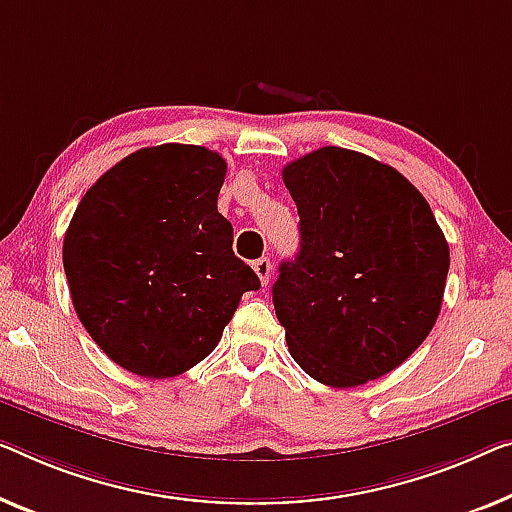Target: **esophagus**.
<instances>
[{
	"label": "esophagus",
	"mask_w": 512,
	"mask_h": 512,
	"mask_svg": "<svg viewBox=\"0 0 512 512\" xmlns=\"http://www.w3.org/2000/svg\"><path fill=\"white\" fill-rule=\"evenodd\" d=\"M253 269L257 273V278L262 285H269V276H271V259L269 257H259L257 262H253Z\"/></svg>",
	"instance_id": "esophagus-1"
}]
</instances>
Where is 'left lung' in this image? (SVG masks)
I'll list each match as a JSON object with an SVG mask.
<instances>
[{"label": "left lung", "mask_w": 512, "mask_h": 512, "mask_svg": "<svg viewBox=\"0 0 512 512\" xmlns=\"http://www.w3.org/2000/svg\"><path fill=\"white\" fill-rule=\"evenodd\" d=\"M301 248L280 264L273 305L312 379L352 388L421 347L437 322L451 250L416 186L391 165L322 147L285 165Z\"/></svg>", "instance_id": "obj_1"}]
</instances>
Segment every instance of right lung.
Masks as SVG:
<instances>
[{"instance_id":"right-lung-1","label":"right lung","mask_w":512,"mask_h":512,"mask_svg":"<svg viewBox=\"0 0 512 512\" xmlns=\"http://www.w3.org/2000/svg\"><path fill=\"white\" fill-rule=\"evenodd\" d=\"M227 163L197 144H158L91 186L64 236L82 326L114 363L177 377L216 349L257 273L234 255L218 213Z\"/></svg>"}]
</instances>
